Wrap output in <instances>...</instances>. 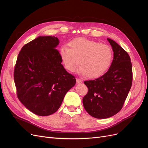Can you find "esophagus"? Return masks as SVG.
<instances>
[{"mask_svg":"<svg viewBox=\"0 0 148 148\" xmlns=\"http://www.w3.org/2000/svg\"><path fill=\"white\" fill-rule=\"evenodd\" d=\"M76 81H77V83H82V81L81 79H79V78H76Z\"/></svg>","mask_w":148,"mask_h":148,"instance_id":"1","label":"esophagus"}]
</instances>
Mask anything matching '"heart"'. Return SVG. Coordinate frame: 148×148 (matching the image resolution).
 <instances>
[{"label":"heart","instance_id":"b5f03b06","mask_svg":"<svg viewBox=\"0 0 148 148\" xmlns=\"http://www.w3.org/2000/svg\"><path fill=\"white\" fill-rule=\"evenodd\" d=\"M69 48L60 49V56L65 68L73 71L79 65V73L89 78L101 77L109 70L114 58L110 46L84 38H78L69 42Z\"/></svg>","mask_w":148,"mask_h":148}]
</instances>
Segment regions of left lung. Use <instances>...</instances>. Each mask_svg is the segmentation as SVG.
I'll list each match as a JSON object with an SVG mask.
<instances>
[{
  "label": "left lung",
  "instance_id": "8db88e82",
  "mask_svg": "<svg viewBox=\"0 0 148 148\" xmlns=\"http://www.w3.org/2000/svg\"><path fill=\"white\" fill-rule=\"evenodd\" d=\"M107 40L114 51L109 70L99 78L84 82L88 88L83 99L84 108L96 119H107L117 114L132 84V66L128 53L113 40Z\"/></svg>",
  "mask_w": 148,
  "mask_h": 148
}]
</instances>
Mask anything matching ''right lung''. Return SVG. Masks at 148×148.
I'll list each match as a JSON object with an SVG mask.
<instances>
[{
    "label": "right lung",
    "mask_w": 148,
    "mask_h": 148,
    "mask_svg": "<svg viewBox=\"0 0 148 148\" xmlns=\"http://www.w3.org/2000/svg\"><path fill=\"white\" fill-rule=\"evenodd\" d=\"M59 43L55 36H39L26 44L17 57L13 73L17 97L38 115L55 113L76 83L61 64Z\"/></svg>",
    "instance_id": "add662e5"
}]
</instances>
